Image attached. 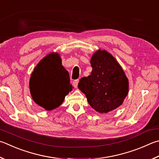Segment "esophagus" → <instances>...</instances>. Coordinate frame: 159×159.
<instances>
[{"label": "esophagus", "mask_w": 159, "mask_h": 159, "mask_svg": "<svg viewBox=\"0 0 159 159\" xmlns=\"http://www.w3.org/2000/svg\"><path fill=\"white\" fill-rule=\"evenodd\" d=\"M79 79H76V80H74L73 81V85L75 88H76L78 87V84H79Z\"/></svg>", "instance_id": "1"}]
</instances>
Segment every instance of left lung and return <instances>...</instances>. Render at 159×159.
Segmentation results:
<instances>
[{"label": "left lung", "instance_id": "obj_1", "mask_svg": "<svg viewBox=\"0 0 159 159\" xmlns=\"http://www.w3.org/2000/svg\"><path fill=\"white\" fill-rule=\"evenodd\" d=\"M90 62L91 74L80 79L79 88L92 108L106 113L122 105L129 92L128 79L119 63L107 51H97Z\"/></svg>", "mask_w": 159, "mask_h": 159}]
</instances>
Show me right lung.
I'll use <instances>...</instances> for the list:
<instances>
[{
	"label": "right lung",
	"instance_id": "1",
	"mask_svg": "<svg viewBox=\"0 0 159 159\" xmlns=\"http://www.w3.org/2000/svg\"><path fill=\"white\" fill-rule=\"evenodd\" d=\"M57 53H50L34 68L30 79L34 102L47 111L57 108L72 90L70 75Z\"/></svg>",
	"mask_w": 159,
	"mask_h": 159
}]
</instances>
